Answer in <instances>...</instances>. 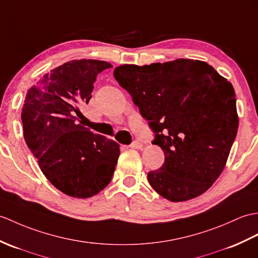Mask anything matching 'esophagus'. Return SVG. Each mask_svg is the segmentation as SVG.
I'll list each match as a JSON object with an SVG mask.
<instances>
[{"label": "esophagus", "instance_id": "34e87169", "mask_svg": "<svg viewBox=\"0 0 258 258\" xmlns=\"http://www.w3.org/2000/svg\"><path fill=\"white\" fill-rule=\"evenodd\" d=\"M130 147H131V148H134V149H139V148H142V147H143V144H142L140 141H134L133 143L131 144Z\"/></svg>", "mask_w": 258, "mask_h": 258}]
</instances>
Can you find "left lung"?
<instances>
[{
    "instance_id": "1",
    "label": "left lung",
    "mask_w": 258,
    "mask_h": 258,
    "mask_svg": "<svg viewBox=\"0 0 258 258\" xmlns=\"http://www.w3.org/2000/svg\"><path fill=\"white\" fill-rule=\"evenodd\" d=\"M115 80L139 106L154 132L165 163L149 171L152 188L165 199H192L211 187L224 169L238 118L235 92L212 66L194 59L123 64Z\"/></svg>"
}]
</instances>
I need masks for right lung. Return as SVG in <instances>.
<instances>
[{"mask_svg":"<svg viewBox=\"0 0 258 258\" xmlns=\"http://www.w3.org/2000/svg\"><path fill=\"white\" fill-rule=\"evenodd\" d=\"M111 63L71 60L44 76L29 90L22 110L25 142L41 171L57 189L86 199L110 183L119 145L80 124L97 76Z\"/></svg>","mask_w":258,"mask_h":258,"instance_id":"1","label":"right lung"}]
</instances>
